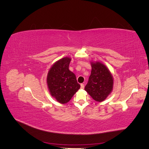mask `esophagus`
I'll return each mask as SVG.
<instances>
[{"label":"esophagus","mask_w":149,"mask_h":149,"mask_svg":"<svg viewBox=\"0 0 149 149\" xmlns=\"http://www.w3.org/2000/svg\"><path fill=\"white\" fill-rule=\"evenodd\" d=\"M84 84H81V89H84Z\"/></svg>","instance_id":"esophagus-1"}]
</instances>
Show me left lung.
<instances>
[{
    "label": "left lung",
    "instance_id": "8db88e82",
    "mask_svg": "<svg viewBox=\"0 0 149 149\" xmlns=\"http://www.w3.org/2000/svg\"><path fill=\"white\" fill-rule=\"evenodd\" d=\"M92 70L85 91L93 100L103 101L111 93L113 86V78L107 67L100 62L92 63Z\"/></svg>",
    "mask_w": 149,
    "mask_h": 149
}]
</instances>
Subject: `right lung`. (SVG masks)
<instances>
[{
    "label": "right lung",
    "instance_id": "right-lung-1",
    "mask_svg": "<svg viewBox=\"0 0 149 149\" xmlns=\"http://www.w3.org/2000/svg\"><path fill=\"white\" fill-rule=\"evenodd\" d=\"M70 58H63L56 61L47 76V84L52 96L61 104L69 102L80 88L75 74L70 71Z\"/></svg>",
    "mask_w": 149,
    "mask_h": 149
}]
</instances>
